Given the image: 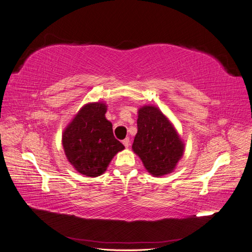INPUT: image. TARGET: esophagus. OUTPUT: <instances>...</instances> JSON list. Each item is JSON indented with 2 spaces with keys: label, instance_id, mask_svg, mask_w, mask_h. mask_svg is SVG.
Returning a JSON list of instances; mask_svg holds the SVG:
<instances>
[{
  "label": "esophagus",
  "instance_id": "esophagus-1",
  "mask_svg": "<svg viewBox=\"0 0 252 252\" xmlns=\"http://www.w3.org/2000/svg\"><path fill=\"white\" fill-rule=\"evenodd\" d=\"M123 145L126 148L129 147V145H130V140H129V138H126L125 140H123Z\"/></svg>",
  "mask_w": 252,
  "mask_h": 252
}]
</instances>
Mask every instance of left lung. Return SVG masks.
Segmentation results:
<instances>
[{
	"instance_id": "1",
	"label": "left lung",
	"mask_w": 252,
	"mask_h": 252,
	"mask_svg": "<svg viewBox=\"0 0 252 252\" xmlns=\"http://www.w3.org/2000/svg\"><path fill=\"white\" fill-rule=\"evenodd\" d=\"M138 132L132 150L154 177L171 173L184 155L185 144L170 120L154 105L138 109Z\"/></svg>"
}]
</instances>
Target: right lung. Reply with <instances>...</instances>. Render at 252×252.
<instances>
[{"mask_svg":"<svg viewBox=\"0 0 252 252\" xmlns=\"http://www.w3.org/2000/svg\"><path fill=\"white\" fill-rule=\"evenodd\" d=\"M104 102L87 103L64 129L62 144L73 168L83 175L103 174L113 157L125 147L113 136L112 124L105 117Z\"/></svg>","mask_w":252,"mask_h":252,"instance_id":"right-lung-1","label":"right lung"}]
</instances>
